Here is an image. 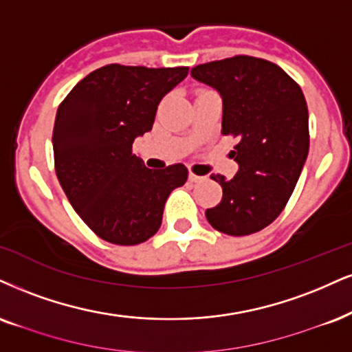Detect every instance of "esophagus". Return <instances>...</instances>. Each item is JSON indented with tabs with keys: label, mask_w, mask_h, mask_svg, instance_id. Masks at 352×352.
Returning a JSON list of instances; mask_svg holds the SVG:
<instances>
[{
	"label": "esophagus",
	"mask_w": 352,
	"mask_h": 352,
	"mask_svg": "<svg viewBox=\"0 0 352 352\" xmlns=\"http://www.w3.org/2000/svg\"><path fill=\"white\" fill-rule=\"evenodd\" d=\"M202 179H204V176H197V175H194V173H189V181H190V183H201Z\"/></svg>",
	"instance_id": "34e87169"
}]
</instances>
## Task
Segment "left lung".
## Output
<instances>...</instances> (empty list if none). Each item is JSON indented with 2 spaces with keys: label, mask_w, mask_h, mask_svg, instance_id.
<instances>
[{
  "label": "left lung",
  "mask_w": 352,
  "mask_h": 352,
  "mask_svg": "<svg viewBox=\"0 0 352 352\" xmlns=\"http://www.w3.org/2000/svg\"><path fill=\"white\" fill-rule=\"evenodd\" d=\"M190 75L217 89L223 101L222 133L238 140V163L222 186L220 204L206 210L209 223L245 236L272 223L292 196L309 155V109L300 86L267 60L248 55L197 65Z\"/></svg>",
  "instance_id": "obj_1"
}]
</instances>
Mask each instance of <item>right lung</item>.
I'll use <instances>...</instances> for the list:
<instances>
[{
    "label": "right lung",
    "instance_id": "right-lung-1",
    "mask_svg": "<svg viewBox=\"0 0 352 352\" xmlns=\"http://www.w3.org/2000/svg\"><path fill=\"white\" fill-rule=\"evenodd\" d=\"M188 67L112 63L91 72L58 106L54 125L55 173L81 220L102 240L132 246L158 232L164 202L188 179L177 163L148 169L132 153L150 132L164 94Z\"/></svg>",
    "mask_w": 352,
    "mask_h": 352
}]
</instances>
